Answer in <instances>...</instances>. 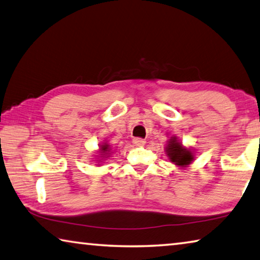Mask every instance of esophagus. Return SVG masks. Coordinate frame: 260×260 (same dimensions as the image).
<instances>
[{
    "label": "esophagus",
    "mask_w": 260,
    "mask_h": 260,
    "mask_svg": "<svg viewBox=\"0 0 260 260\" xmlns=\"http://www.w3.org/2000/svg\"><path fill=\"white\" fill-rule=\"evenodd\" d=\"M133 143L136 145V146H143V145H145V139H143V138H134V140H133Z\"/></svg>",
    "instance_id": "1"
}]
</instances>
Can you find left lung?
Segmentation results:
<instances>
[{"label": "left lung", "instance_id": "left-lung-1", "mask_svg": "<svg viewBox=\"0 0 260 260\" xmlns=\"http://www.w3.org/2000/svg\"><path fill=\"white\" fill-rule=\"evenodd\" d=\"M166 152L169 160L178 167L188 166L194 160L192 151L185 148L175 137H171V139L168 142Z\"/></svg>", "mask_w": 260, "mask_h": 260}]
</instances>
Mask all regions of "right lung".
<instances>
[{"instance_id":"obj_1","label":"right lung","mask_w":260,"mask_h":260,"mask_svg":"<svg viewBox=\"0 0 260 260\" xmlns=\"http://www.w3.org/2000/svg\"><path fill=\"white\" fill-rule=\"evenodd\" d=\"M109 149H111V148H109V145H107V144L102 145V146H100V152L103 153L102 155H105V154H108Z\"/></svg>"}]
</instances>
